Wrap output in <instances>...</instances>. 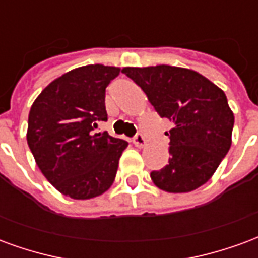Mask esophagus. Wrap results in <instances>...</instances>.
I'll use <instances>...</instances> for the list:
<instances>
[{
    "label": "esophagus",
    "mask_w": 258,
    "mask_h": 258,
    "mask_svg": "<svg viewBox=\"0 0 258 258\" xmlns=\"http://www.w3.org/2000/svg\"><path fill=\"white\" fill-rule=\"evenodd\" d=\"M133 142H134V145L135 146H138V148H144V146L146 145V140H145V137L142 134H138L135 135L134 138H133Z\"/></svg>",
    "instance_id": "34e87169"
}]
</instances>
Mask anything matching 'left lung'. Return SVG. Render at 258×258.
<instances>
[{"label":"left lung","instance_id":"1","mask_svg":"<svg viewBox=\"0 0 258 258\" xmlns=\"http://www.w3.org/2000/svg\"><path fill=\"white\" fill-rule=\"evenodd\" d=\"M160 117L173 121L170 159L151 178L157 188L182 194L206 184L231 148L233 117L227 96L194 70L159 64L124 68Z\"/></svg>","mask_w":258,"mask_h":258}]
</instances>
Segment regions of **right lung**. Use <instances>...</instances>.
Listing matches in <instances>:
<instances>
[{"label":"right lung","instance_id":"obj_1","mask_svg":"<svg viewBox=\"0 0 258 258\" xmlns=\"http://www.w3.org/2000/svg\"><path fill=\"white\" fill-rule=\"evenodd\" d=\"M120 69L88 64L45 87L29 113L27 144L41 173L72 199H91L114 181L128 142L94 133L106 121L105 90Z\"/></svg>","mask_w":258,"mask_h":258}]
</instances>
